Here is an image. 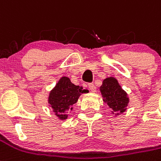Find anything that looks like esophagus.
Returning a JSON list of instances; mask_svg holds the SVG:
<instances>
[{"instance_id": "34e87169", "label": "esophagus", "mask_w": 161, "mask_h": 161, "mask_svg": "<svg viewBox=\"0 0 161 161\" xmlns=\"http://www.w3.org/2000/svg\"><path fill=\"white\" fill-rule=\"evenodd\" d=\"M88 87H89V90L92 92H96V91H97V87L95 86V85L92 84V83L88 85Z\"/></svg>"}]
</instances>
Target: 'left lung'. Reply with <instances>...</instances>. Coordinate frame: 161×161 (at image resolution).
Returning a JSON list of instances; mask_svg holds the SVG:
<instances>
[{
  "mask_svg": "<svg viewBox=\"0 0 161 161\" xmlns=\"http://www.w3.org/2000/svg\"><path fill=\"white\" fill-rule=\"evenodd\" d=\"M100 92L103 102L107 103L113 114L118 116L127 110L129 97L116 78L111 76L103 80Z\"/></svg>",
  "mask_w": 161,
  "mask_h": 161,
  "instance_id": "1",
  "label": "left lung"
}]
</instances>
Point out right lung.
<instances>
[{
    "label": "right lung",
    "mask_w": 161,
    "mask_h": 161,
    "mask_svg": "<svg viewBox=\"0 0 161 161\" xmlns=\"http://www.w3.org/2000/svg\"><path fill=\"white\" fill-rule=\"evenodd\" d=\"M82 89V86L73 84L69 77L63 76L51 90L48 103L59 120L67 119L69 112L73 110V105L86 91Z\"/></svg>",
    "instance_id": "right-lung-1"
}]
</instances>
